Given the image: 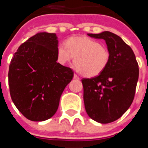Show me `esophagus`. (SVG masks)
I'll use <instances>...</instances> for the list:
<instances>
[{
    "label": "esophagus",
    "instance_id": "esophagus-1",
    "mask_svg": "<svg viewBox=\"0 0 148 148\" xmlns=\"http://www.w3.org/2000/svg\"><path fill=\"white\" fill-rule=\"evenodd\" d=\"M73 78H74L75 80H79V79H80V78H79V77H78L77 75H75V74H74V76H73Z\"/></svg>",
    "mask_w": 148,
    "mask_h": 148
}]
</instances>
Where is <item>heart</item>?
<instances>
[{
	"label": "heart",
	"mask_w": 148,
	"mask_h": 148,
	"mask_svg": "<svg viewBox=\"0 0 148 148\" xmlns=\"http://www.w3.org/2000/svg\"><path fill=\"white\" fill-rule=\"evenodd\" d=\"M57 61L61 65L70 63L74 57L75 69L85 77L100 75L105 70L110 59L107 47L98 40L87 36H73L56 49Z\"/></svg>",
	"instance_id": "heart-1"
}]
</instances>
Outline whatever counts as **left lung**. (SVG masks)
<instances>
[{"instance_id": "left-lung-1", "label": "left lung", "mask_w": 148, "mask_h": 148, "mask_svg": "<svg viewBox=\"0 0 148 148\" xmlns=\"http://www.w3.org/2000/svg\"><path fill=\"white\" fill-rule=\"evenodd\" d=\"M87 35L105 40L110 59L100 75L82 80L84 107L92 119L108 124L119 119L131 105L138 78V65L130 46L116 34L104 31Z\"/></svg>"}]
</instances>
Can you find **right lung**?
<instances>
[{
  "instance_id": "1",
  "label": "right lung",
  "mask_w": 148,
  "mask_h": 148,
  "mask_svg": "<svg viewBox=\"0 0 148 148\" xmlns=\"http://www.w3.org/2000/svg\"><path fill=\"white\" fill-rule=\"evenodd\" d=\"M57 38L55 33H37L18 47L10 62L12 100L31 121H45L54 116L61 94L74 75L70 67L57 63Z\"/></svg>"
}]
</instances>
